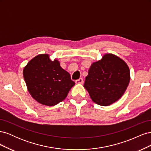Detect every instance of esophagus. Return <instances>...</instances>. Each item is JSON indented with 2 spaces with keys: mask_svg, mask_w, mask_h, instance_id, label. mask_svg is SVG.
<instances>
[{
  "mask_svg": "<svg viewBox=\"0 0 151 151\" xmlns=\"http://www.w3.org/2000/svg\"><path fill=\"white\" fill-rule=\"evenodd\" d=\"M76 84H83V78H80L79 79H77L76 81Z\"/></svg>",
  "mask_w": 151,
  "mask_h": 151,
  "instance_id": "obj_1",
  "label": "esophagus"
}]
</instances>
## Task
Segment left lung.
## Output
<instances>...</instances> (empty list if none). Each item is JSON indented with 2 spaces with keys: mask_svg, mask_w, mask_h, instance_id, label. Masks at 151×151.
<instances>
[{
  "mask_svg": "<svg viewBox=\"0 0 151 151\" xmlns=\"http://www.w3.org/2000/svg\"><path fill=\"white\" fill-rule=\"evenodd\" d=\"M127 63L113 54H106L91 65L84 87L98 104L109 106L119 99L130 82Z\"/></svg>",
  "mask_w": 151,
  "mask_h": 151,
  "instance_id": "obj_1",
  "label": "left lung"
}]
</instances>
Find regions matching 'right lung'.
Returning a JSON list of instances; mask_svg holds the SVG:
<instances>
[{"instance_id":"add662e5","label":"right lung","mask_w":151,"mask_h":151,"mask_svg":"<svg viewBox=\"0 0 151 151\" xmlns=\"http://www.w3.org/2000/svg\"><path fill=\"white\" fill-rule=\"evenodd\" d=\"M23 76L31 96L50 106L62 101L75 85L59 62L52 61L47 54L38 55L30 60L24 68Z\"/></svg>"}]
</instances>
